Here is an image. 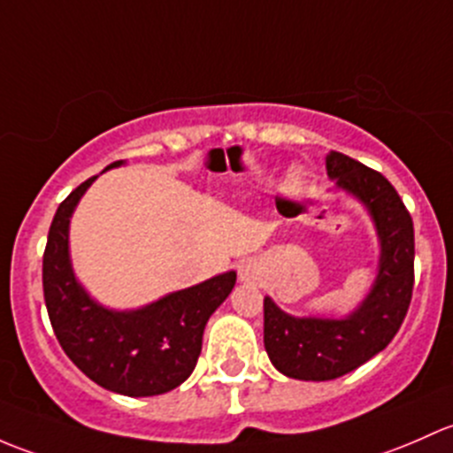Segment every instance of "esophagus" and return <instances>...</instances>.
Returning <instances> with one entry per match:
<instances>
[{
	"label": "esophagus",
	"mask_w": 453,
	"mask_h": 453,
	"mask_svg": "<svg viewBox=\"0 0 453 453\" xmlns=\"http://www.w3.org/2000/svg\"><path fill=\"white\" fill-rule=\"evenodd\" d=\"M237 277L242 283H255L257 281V268H255L253 261H244V264L237 268Z\"/></svg>",
	"instance_id": "esophagus-1"
}]
</instances>
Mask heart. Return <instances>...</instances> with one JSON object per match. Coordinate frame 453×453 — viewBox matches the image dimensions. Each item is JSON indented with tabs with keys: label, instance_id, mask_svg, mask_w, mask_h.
<instances>
[{
	"label": "heart",
	"instance_id": "b5f03b06",
	"mask_svg": "<svg viewBox=\"0 0 453 453\" xmlns=\"http://www.w3.org/2000/svg\"><path fill=\"white\" fill-rule=\"evenodd\" d=\"M286 179H288V185H290L292 189H298L303 185V172H301V167H296V165H290L286 170Z\"/></svg>",
	"mask_w": 453,
	"mask_h": 453
}]
</instances>
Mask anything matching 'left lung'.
I'll use <instances>...</instances> for the list:
<instances>
[{
  "label": "left lung",
  "instance_id": "8db88e82",
  "mask_svg": "<svg viewBox=\"0 0 453 453\" xmlns=\"http://www.w3.org/2000/svg\"><path fill=\"white\" fill-rule=\"evenodd\" d=\"M331 192L365 207L377 235V265L371 288L344 316H295L264 296V347L286 377L327 381L356 371L388 347L408 311L414 286V228L393 185L342 152L325 157Z\"/></svg>",
  "mask_w": 453,
  "mask_h": 453
}]
</instances>
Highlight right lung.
<instances>
[{"label": "right lung", "mask_w": 453, "mask_h": 453, "mask_svg": "<svg viewBox=\"0 0 453 453\" xmlns=\"http://www.w3.org/2000/svg\"><path fill=\"white\" fill-rule=\"evenodd\" d=\"M111 163L106 170L122 167ZM104 170V172H106ZM97 176L73 189L56 209L43 255V292L60 347L88 380L126 397H155L192 375L213 311L235 286V270L130 310L91 296L76 277L69 250L73 211Z\"/></svg>", "instance_id": "add662e5"}]
</instances>
